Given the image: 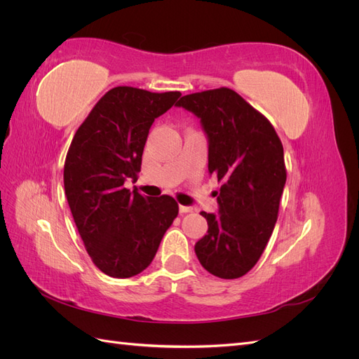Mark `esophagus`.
<instances>
[{
  "instance_id": "34e87169",
  "label": "esophagus",
  "mask_w": 359,
  "mask_h": 359,
  "mask_svg": "<svg viewBox=\"0 0 359 359\" xmlns=\"http://www.w3.org/2000/svg\"><path fill=\"white\" fill-rule=\"evenodd\" d=\"M193 208L191 206H187V205H180V212L181 214H186V212H190Z\"/></svg>"
}]
</instances>
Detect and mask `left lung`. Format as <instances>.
I'll use <instances>...</instances> for the list:
<instances>
[{
    "instance_id": "obj_1",
    "label": "left lung",
    "mask_w": 359,
    "mask_h": 359,
    "mask_svg": "<svg viewBox=\"0 0 359 359\" xmlns=\"http://www.w3.org/2000/svg\"><path fill=\"white\" fill-rule=\"evenodd\" d=\"M208 139V172L217 177L219 212L201 214L208 232L194 245L215 277L238 278L252 269L269 241L286 184L281 140L268 119L229 88L181 97Z\"/></svg>"
}]
</instances>
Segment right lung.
<instances>
[{"label": "right lung", "mask_w": 359, "mask_h": 359, "mask_svg": "<svg viewBox=\"0 0 359 359\" xmlns=\"http://www.w3.org/2000/svg\"><path fill=\"white\" fill-rule=\"evenodd\" d=\"M180 95L116 86L97 102L72 140L64 190L86 252L109 277L142 273L178 215L173 198H144L124 182L137 180L149 128Z\"/></svg>", "instance_id": "obj_1"}]
</instances>
